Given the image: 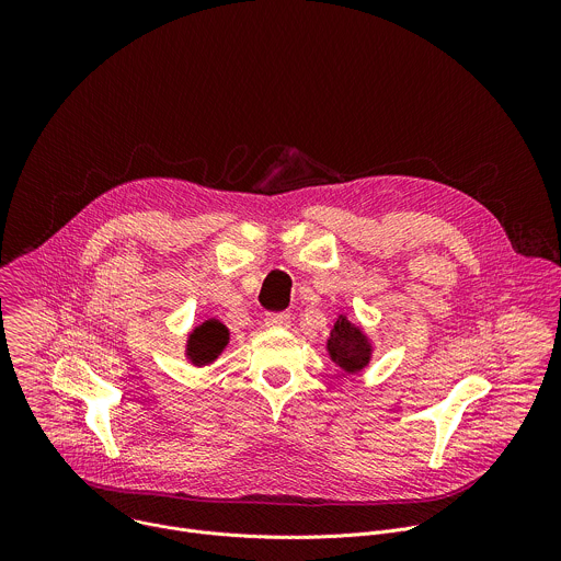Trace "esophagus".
<instances>
[{"mask_svg":"<svg viewBox=\"0 0 561 561\" xmlns=\"http://www.w3.org/2000/svg\"><path fill=\"white\" fill-rule=\"evenodd\" d=\"M264 322H266L268 329H282L284 331V329L290 327V314H286V312H268Z\"/></svg>","mask_w":561,"mask_h":561,"instance_id":"esophagus-1","label":"esophagus"}]
</instances>
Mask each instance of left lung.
Here are the masks:
<instances>
[{"label":"left lung","mask_w":561,"mask_h":561,"mask_svg":"<svg viewBox=\"0 0 561 561\" xmlns=\"http://www.w3.org/2000/svg\"><path fill=\"white\" fill-rule=\"evenodd\" d=\"M331 359L344 370V373H359L370 362L373 346L368 337L362 333L359 327L351 324L346 314H340L337 322L333 324L331 337L327 342Z\"/></svg>","instance_id":"1"}]
</instances>
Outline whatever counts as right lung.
<instances>
[{
  "mask_svg": "<svg viewBox=\"0 0 561 561\" xmlns=\"http://www.w3.org/2000/svg\"><path fill=\"white\" fill-rule=\"evenodd\" d=\"M228 329L217 319H206L191 335L186 344V355L195 366H206L226 348Z\"/></svg>",
  "mask_w": 561,
  "mask_h": 561,
  "instance_id": "add662e5",
  "label": "right lung"
}]
</instances>
